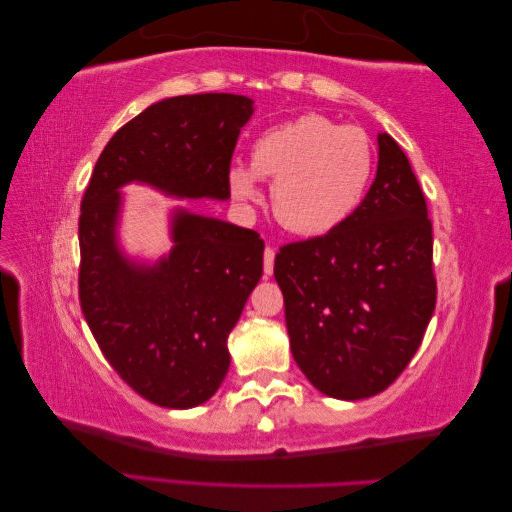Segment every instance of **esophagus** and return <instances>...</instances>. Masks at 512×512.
I'll use <instances>...</instances> for the list:
<instances>
[{
    "mask_svg": "<svg viewBox=\"0 0 512 512\" xmlns=\"http://www.w3.org/2000/svg\"><path fill=\"white\" fill-rule=\"evenodd\" d=\"M274 258H276V252L271 247L265 249V274L271 276L274 274Z\"/></svg>",
    "mask_w": 512,
    "mask_h": 512,
    "instance_id": "esophagus-1",
    "label": "esophagus"
}]
</instances>
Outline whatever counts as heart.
<instances>
[{
  "instance_id": "obj_1",
  "label": "heart",
  "mask_w": 512,
  "mask_h": 512,
  "mask_svg": "<svg viewBox=\"0 0 512 512\" xmlns=\"http://www.w3.org/2000/svg\"><path fill=\"white\" fill-rule=\"evenodd\" d=\"M375 152L367 132L322 114H302L258 134L252 161L227 174L236 201L258 198V179L271 181V207L300 236H322L349 221L373 176Z\"/></svg>"
}]
</instances>
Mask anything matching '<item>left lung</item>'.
<instances>
[{
  "label": "left lung",
  "mask_w": 512,
  "mask_h": 512,
  "mask_svg": "<svg viewBox=\"0 0 512 512\" xmlns=\"http://www.w3.org/2000/svg\"><path fill=\"white\" fill-rule=\"evenodd\" d=\"M274 276L291 353L320 393L364 400L406 369L435 311L433 227L411 163L387 132L358 210L325 236L285 245Z\"/></svg>",
  "instance_id": "1"
}]
</instances>
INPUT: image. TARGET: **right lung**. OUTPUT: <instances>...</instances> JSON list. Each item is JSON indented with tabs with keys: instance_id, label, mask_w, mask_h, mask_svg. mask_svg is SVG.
<instances>
[{
	"instance_id": "right-lung-1",
	"label": "right lung",
	"mask_w": 512,
	"mask_h": 512,
	"mask_svg": "<svg viewBox=\"0 0 512 512\" xmlns=\"http://www.w3.org/2000/svg\"><path fill=\"white\" fill-rule=\"evenodd\" d=\"M254 99L227 92L152 103L103 148L81 201L79 300L103 356L165 409H194L229 371L227 338L263 276L254 229L174 205L172 247L130 256L119 227L125 185L179 201H227L229 163Z\"/></svg>"
}]
</instances>
